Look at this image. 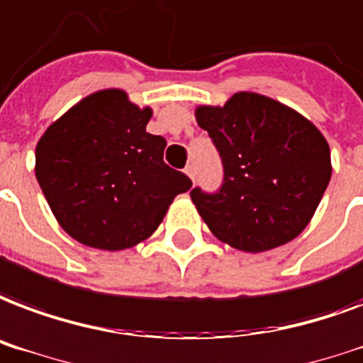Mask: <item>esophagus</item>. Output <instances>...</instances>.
<instances>
[{
	"mask_svg": "<svg viewBox=\"0 0 363 363\" xmlns=\"http://www.w3.org/2000/svg\"><path fill=\"white\" fill-rule=\"evenodd\" d=\"M184 173L194 181V179H196V165H194V163H188L186 167H184Z\"/></svg>",
	"mask_w": 363,
	"mask_h": 363,
	"instance_id": "34e87169",
	"label": "esophagus"
}]
</instances>
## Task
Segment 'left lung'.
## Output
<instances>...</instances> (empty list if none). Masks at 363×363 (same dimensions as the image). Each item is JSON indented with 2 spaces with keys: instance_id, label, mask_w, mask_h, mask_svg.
I'll use <instances>...</instances> for the list:
<instances>
[{
  "instance_id": "1",
  "label": "left lung",
  "mask_w": 363,
  "mask_h": 363,
  "mask_svg": "<svg viewBox=\"0 0 363 363\" xmlns=\"http://www.w3.org/2000/svg\"><path fill=\"white\" fill-rule=\"evenodd\" d=\"M196 121L225 167L220 190L190 192L213 236L247 253L297 238L331 179V152L320 129L293 108L249 91L234 93L225 106H198Z\"/></svg>"
}]
</instances>
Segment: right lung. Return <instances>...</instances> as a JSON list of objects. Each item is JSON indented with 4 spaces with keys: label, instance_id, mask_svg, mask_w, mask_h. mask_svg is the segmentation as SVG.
Instances as JSON below:
<instances>
[{
    "label": "right lung",
    "instance_id": "add662e5",
    "mask_svg": "<svg viewBox=\"0 0 363 363\" xmlns=\"http://www.w3.org/2000/svg\"><path fill=\"white\" fill-rule=\"evenodd\" d=\"M152 108L102 89L52 121L35 146V179L62 230L120 251L150 238L192 181L163 162L165 138L146 133Z\"/></svg>",
    "mask_w": 363,
    "mask_h": 363
}]
</instances>
